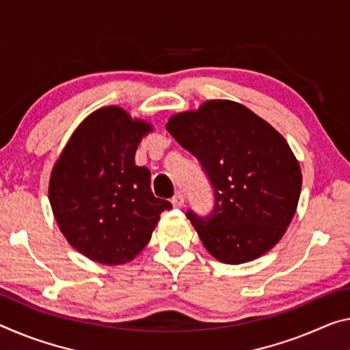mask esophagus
I'll use <instances>...</instances> for the list:
<instances>
[{
	"label": "esophagus",
	"mask_w": 350,
	"mask_h": 350,
	"mask_svg": "<svg viewBox=\"0 0 350 350\" xmlns=\"http://www.w3.org/2000/svg\"><path fill=\"white\" fill-rule=\"evenodd\" d=\"M184 202H185V198H184V195H182V193H176L173 199H171V204H173L176 208L184 207Z\"/></svg>",
	"instance_id": "1"
}]
</instances>
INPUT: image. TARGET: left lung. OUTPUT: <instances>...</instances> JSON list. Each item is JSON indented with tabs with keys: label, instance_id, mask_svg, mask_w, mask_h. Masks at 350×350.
Returning <instances> with one entry per match:
<instances>
[{
	"label": "left lung",
	"instance_id": "8db88e82",
	"mask_svg": "<svg viewBox=\"0 0 350 350\" xmlns=\"http://www.w3.org/2000/svg\"><path fill=\"white\" fill-rule=\"evenodd\" d=\"M166 129L201 162L215 190L207 218L187 216L216 260L240 265L273 249L296 213L301 166L284 135L251 109L210 99Z\"/></svg>",
	"mask_w": 350,
	"mask_h": 350
}]
</instances>
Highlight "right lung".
<instances>
[{
  "mask_svg": "<svg viewBox=\"0 0 350 350\" xmlns=\"http://www.w3.org/2000/svg\"><path fill=\"white\" fill-rule=\"evenodd\" d=\"M154 127L118 105L92 112L71 134L49 177L55 223L77 252L101 265L140 254L171 204L151 191V173L135 165L142 138Z\"/></svg>",
  "mask_w": 350,
  "mask_h": 350,
  "instance_id": "obj_1",
  "label": "right lung"
}]
</instances>
